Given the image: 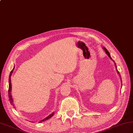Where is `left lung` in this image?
<instances>
[{"instance_id":"obj_1","label":"left lung","mask_w":133,"mask_h":133,"mask_svg":"<svg viewBox=\"0 0 133 133\" xmlns=\"http://www.w3.org/2000/svg\"><path fill=\"white\" fill-rule=\"evenodd\" d=\"M103 49H104V50L105 51V52H106V53L107 54V55L109 56V57L111 59H112V58H111V56H110V53H109V52L108 51V50H107L105 47H103ZM115 67H116V69H117V72L118 73V74H119V75H120V74H119V72H118V71L117 70V66H116V64H115Z\"/></svg>"}]
</instances>
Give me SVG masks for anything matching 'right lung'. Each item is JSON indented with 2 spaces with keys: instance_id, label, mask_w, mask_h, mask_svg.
I'll list each match as a JSON object with an SVG mask.
<instances>
[{
  "instance_id": "1",
  "label": "right lung",
  "mask_w": 133,
  "mask_h": 133,
  "mask_svg": "<svg viewBox=\"0 0 133 133\" xmlns=\"http://www.w3.org/2000/svg\"><path fill=\"white\" fill-rule=\"evenodd\" d=\"M14 69H15V67H14V68H13V69L12 70V71H11L10 74V76H9V89H8V97H9L10 102V103H11V104H13V100H12V96H11V75H12V72H13V71H14ZM54 112H53L52 114H51L50 115H49V116L47 117L46 118H44V119L41 121L39 122H42V121H46V120H47V119H49V118H51V117L53 116V115H54Z\"/></svg>"
}]
</instances>
